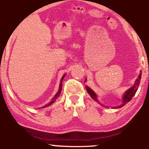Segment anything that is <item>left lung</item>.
Listing matches in <instances>:
<instances>
[{
    "label": "left lung",
    "mask_w": 149,
    "mask_h": 149,
    "mask_svg": "<svg viewBox=\"0 0 149 149\" xmlns=\"http://www.w3.org/2000/svg\"><path fill=\"white\" fill-rule=\"evenodd\" d=\"M141 73H140L139 76H138V78L136 79V82H135L134 85H133V86L130 89H129V90H127V92H126L125 94L124 95L123 97L122 104H121L120 106H119L118 107L119 108L123 107L124 105H125L127 102H129L132 99V97H134L135 93H136V90H137L138 87H139L140 80H141ZM86 90H87V91H88L89 95H90V97H91L94 100H95L96 102H98V101H97V97L96 94L94 92V91H92L91 89H90V88H88V87H86Z\"/></svg>",
    "instance_id": "8db88e82"
}]
</instances>
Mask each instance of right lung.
I'll return each instance as SVG.
<instances>
[{
    "label": "right lung",
    "mask_w": 149,
    "mask_h": 149,
    "mask_svg": "<svg viewBox=\"0 0 149 149\" xmlns=\"http://www.w3.org/2000/svg\"><path fill=\"white\" fill-rule=\"evenodd\" d=\"M65 75H66V74H64V76H63L62 78H61V82H60V84H59V90H58V92H57V94H56V95H54V97H53V98L52 99V100H51V102H49V104H48V105H47V106H46V107H47V106H49V105H50V104H52L53 103V102H54V101H55L56 100H57V97L59 96V95H60V93H61V89H62V80H63V79H64V78Z\"/></svg>",
    "instance_id": "add662e5"
}]
</instances>
